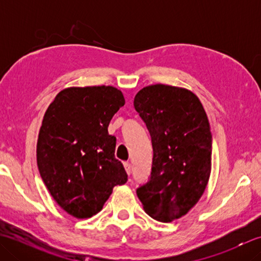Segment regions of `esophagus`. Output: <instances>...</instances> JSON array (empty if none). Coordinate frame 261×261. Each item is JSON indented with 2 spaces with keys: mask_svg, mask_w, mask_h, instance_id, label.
Returning a JSON list of instances; mask_svg holds the SVG:
<instances>
[{
  "mask_svg": "<svg viewBox=\"0 0 261 261\" xmlns=\"http://www.w3.org/2000/svg\"><path fill=\"white\" fill-rule=\"evenodd\" d=\"M123 165H124V168H125V171L127 173V175H130L131 174V164L129 162H125V163H123Z\"/></svg>",
  "mask_w": 261,
  "mask_h": 261,
  "instance_id": "34e87169",
  "label": "esophagus"
}]
</instances>
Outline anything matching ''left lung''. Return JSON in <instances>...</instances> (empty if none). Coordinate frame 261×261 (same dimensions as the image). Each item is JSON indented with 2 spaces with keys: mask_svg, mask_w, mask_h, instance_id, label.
<instances>
[{
  "mask_svg": "<svg viewBox=\"0 0 261 261\" xmlns=\"http://www.w3.org/2000/svg\"><path fill=\"white\" fill-rule=\"evenodd\" d=\"M135 109L152 142L150 179L137 190L152 219L171 222L202 197L212 166V135L207 115L190 90L164 84L137 93Z\"/></svg>",
  "mask_w": 261,
  "mask_h": 261,
  "instance_id": "left-lung-1",
  "label": "left lung"
}]
</instances>
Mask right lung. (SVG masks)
Listing matches in <instances>:
<instances>
[{"mask_svg": "<svg viewBox=\"0 0 261 261\" xmlns=\"http://www.w3.org/2000/svg\"><path fill=\"white\" fill-rule=\"evenodd\" d=\"M113 86L68 87L49 105L39 131L37 164L55 201L76 219L103 208L113 187L127 175L114 156L111 119L124 105Z\"/></svg>", "mask_w": 261, "mask_h": 261, "instance_id": "1", "label": "right lung"}]
</instances>
